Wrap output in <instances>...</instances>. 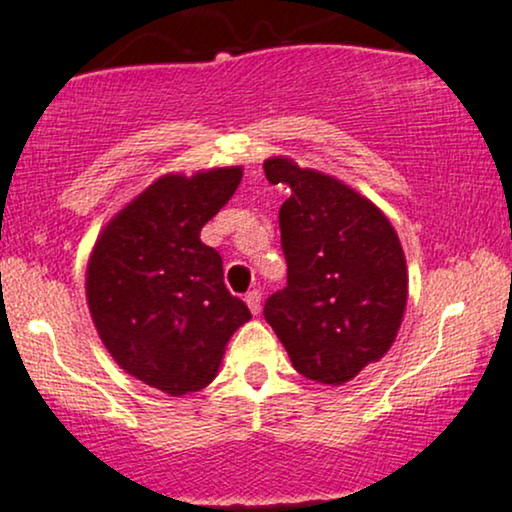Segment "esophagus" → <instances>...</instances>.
Wrapping results in <instances>:
<instances>
[{
  "label": "esophagus",
  "instance_id": "esophagus-1",
  "mask_svg": "<svg viewBox=\"0 0 512 512\" xmlns=\"http://www.w3.org/2000/svg\"><path fill=\"white\" fill-rule=\"evenodd\" d=\"M244 301H246V306H249L251 313H254V315L261 313V292H258V289H251V292H246Z\"/></svg>",
  "mask_w": 512,
  "mask_h": 512
}]
</instances>
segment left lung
I'll return each instance as SVG.
<instances>
[{
  "label": "left lung",
  "instance_id": "8db88e82",
  "mask_svg": "<svg viewBox=\"0 0 512 512\" xmlns=\"http://www.w3.org/2000/svg\"><path fill=\"white\" fill-rule=\"evenodd\" d=\"M263 168L268 182L289 187L280 208L287 287L263 315L296 372L339 387L380 361L399 334L408 301L403 246L380 208L334 175L289 156H270Z\"/></svg>",
  "mask_w": 512,
  "mask_h": 512
}]
</instances>
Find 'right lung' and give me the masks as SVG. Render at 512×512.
Returning a JSON list of instances; mask_svg holds the SVG:
<instances>
[{
    "label": "right lung",
    "instance_id": "right-lung-1",
    "mask_svg": "<svg viewBox=\"0 0 512 512\" xmlns=\"http://www.w3.org/2000/svg\"><path fill=\"white\" fill-rule=\"evenodd\" d=\"M242 166L166 173L102 227L85 273L92 323L130 377L170 396L204 389L251 313L227 292L201 227L230 201Z\"/></svg>",
    "mask_w": 512,
    "mask_h": 512
}]
</instances>
